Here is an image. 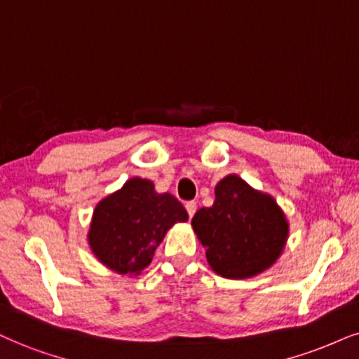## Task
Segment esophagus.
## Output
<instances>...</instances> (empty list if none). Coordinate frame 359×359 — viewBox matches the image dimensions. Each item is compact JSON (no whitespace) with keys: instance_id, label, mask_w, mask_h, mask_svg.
<instances>
[{"instance_id":"34e87169","label":"esophagus","mask_w":359,"mask_h":359,"mask_svg":"<svg viewBox=\"0 0 359 359\" xmlns=\"http://www.w3.org/2000/svg\"><path fill=\"white\" fill-rule=\"evenodd\" d=\"M184 208H187L189 218H193V215L196 213V203H194V201H188L187 205H184Z\"/></svg>"}]
</instances>
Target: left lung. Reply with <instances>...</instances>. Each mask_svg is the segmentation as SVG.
I'll return each instance as SVG.
<instances>
[{"label": "left lung", "instance_id": "obj_1", "mask_svg": "<svg viewBox=\"0 0 359 359\" xmlns=\"http://www.w3.org/2000/svg\"><path fill=\"white\" fill-rule=\"evenodd\" d=\"M215 194L213 206L198 210L191 219L210 266L229 280L263 273L280 258L287 238L280 206L236 175L221 180Z\"/></svg>", "mask_w": 359, "mask_h": 359}]
</instances>
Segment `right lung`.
Wrapping results in <instances>:
<instances>
[{
	"label": "right lung",
	"instance_id": "add662e5",
	"mask_svg": "<svg viewBox=\"0 0 359 359\" xmlns=\"http://www.w3.org/2000/svg\"><path fill=\"white\" fill-rule=\"evenodd\" d=\"M184 221L187 210L172 194H158L151 181L133 178L95 208L88 241L113 271L138 274L151 263L168 229Z\"/></svg>",
	"mask_w": 359,
	"mask_h": 359
}]
</instances>
